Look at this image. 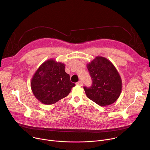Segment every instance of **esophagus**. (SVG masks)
<instances>
[{
	"instance_id": "obj_1",
	"label": "esophagus",
	"mask_w": 150,
	"mask_h": 150,
	"mask_svg": "<svg viewBox=\"0 0 150 150\" xmlns=\"http://www.w3.org/2000/svg\"><path fill=\"white\" fill-rule=\"evenodd\" d=\"M76 84L77 85H79V86H82V82L81 81H78V82H76Z\"/></svg>"
}]
</instances>
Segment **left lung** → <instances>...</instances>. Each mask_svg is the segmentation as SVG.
Returning <instances> with one entry per match:
<instances>
[{
	"mask_svg": "<svg viewBox=\"0 0 150 150\" xmlns=\"http://www.w3.org/2000/svg\"><path fill=\"white\" fill-rule=\"evenodd\" d=\"M87 67L93 81L90 88L83 87L87 97L100 106L115 103L120 95L122 82L113 64L104 57L97 56Z\"/></svg>",
	"mask_w": 150,
	"mask_h": 150,
	"instance_id": "obj_1",
	"label": "left lung"
}]
</instances>
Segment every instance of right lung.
<instances>
[{"mask_svg": "<svg viewBox=\"0 0 150 150\" xmlns=\"http://www.w3.org/2000/svg\"><path fill=\"white\" fill-rule=\"evenodd\" d=\"M65 65L50 59L42 63L34 74L31 88L36 98L42 104H54L67 97L75 84L71 82Z\"/></svg>", "mask_w": 150, "mask_h": 150, "instance_id": "add662e5", "label": "right lung"}]
</instances>
